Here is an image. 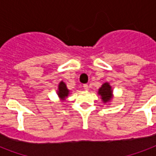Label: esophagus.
Segmentation results:
<instances>
[{
    "instance_id": "34e87169",
    "label": "esophagus",
    "mask_w": 156,
    "mask_h": 156,
    "mask_svg": "<svg viewBox=\"0 0 156 156\" xmlns=\"http://www.w3.org/2000/svg\"><path fill=\"white\" fill-rule=\"evenodd\" d=\"M83 88H84L85 90H89V87H88V85L87 84L83 85Z\"/></svg>"
}]
</instances>
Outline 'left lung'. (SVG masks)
<instances>
[{
  "label": "left lung",
  "instance_id": "1",
  "mask_svg": "<svg viewBox=\"0 0 156 156\" xmlns=\"http://www.w3.org/2000/svg\"><path fill=\"white\" fill-rule=\"evenodd\" d=\"M112 93H113V91H112L111 87L108 82L103 83L102 87L98 89V94L101 96L102 102L104 103H107L112 99V97H113Z\"/></svg>",
  "mask_w": 156,
  "mask_h": 156
}]
</instances>
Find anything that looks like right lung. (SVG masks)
Returning a JSON list of instances; mask_svg holds the SVG:
<instances>
[{"instance_id":"1","label":"right lung","mask_w":156,"mask_h":156,"mask_svg":"<svg viewBox=\"0 0 156 156\" xmlns=\"http://www.w3.org/2000/svg\"><path fill=\"white\" fill-rule=\"evenodd\" d=\"M69 90L67 89L66 85L64 82H62L58 85V97L62 100H64L67 96L69 95Z\"/></svg>"}]
</instances>
